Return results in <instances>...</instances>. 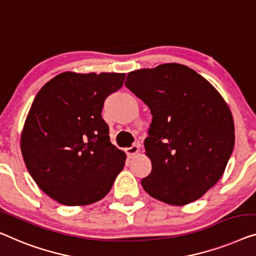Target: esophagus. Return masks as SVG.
Segmentation results:
<instances>
[{"mask_svg": "<svg viewBox=\"0 0 256 256\" xmlns=\"http://www.w3.org/2000/svg\"><path fill=\"white\" fill-rule=\"evenodd\" d=\"M125 152H126V154H128V158H133L136 156V153L139 152V146H136V145H132L131 147H128L126 150H125Z\"/></svg>", "mask_w": 256, "mask_h": 256, "instance_id": "obj_1", "label": "esophagus"}]
</instances>
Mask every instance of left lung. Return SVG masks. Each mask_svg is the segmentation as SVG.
Returning <instances> with one entry per match:
<instances>
[{
    "instance_id": "8db88e82",
    "label": "left lung",
    "mask_w": 256,
    "mask_h": 256,
    "mask_svg": "<svg viewBox=\"0 0 256 256\" xmlns=\"http://www.w3.org/2000/svg\"><path fill=\"white\" fill-rule=\"evenodd\" d=\"M125 86L152 114L145 139L152 172L142 180L154 198L184 205L222 178L234 147L230 108L192 68L164 64L128 74Z\"/></svg>"
}]
</instances>
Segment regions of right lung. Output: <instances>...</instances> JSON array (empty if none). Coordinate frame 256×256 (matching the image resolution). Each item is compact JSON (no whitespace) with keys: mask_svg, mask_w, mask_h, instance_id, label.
<instances>
[{"mask_svg":"<svg viewBox=\"0 0 256 256\" xmlns=\"http://www.w3.org/2000/svg\"><path fill=\"white\" fill-rule=\"evenodd\" d=\"M124 78V73L64 72L34 97L20 150L32 178L51 198L74 206L110 192L126 156L110 142L102 109Z\"/></svg>","mask_w":256,"mask_h":256,"instance_id":"obj_1","label":"right lung"}]
</instances>
